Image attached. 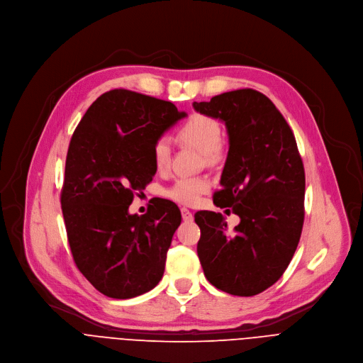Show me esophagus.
Masks as SVG:
<instances>
[{
    "instance_id": "obj_1",
    "label": "esophagus",
    "mask_w": 363,
    "mask_h": 363,
    "mask_svg": "<svg viewBox=\"0 0 363 363\" xmlns=\"http://www.w3.org/2000/svg\"><path fill=\"white\" fill-rule=\"evenodd\" d=\"M181 214H182V219H184L185 222H191L192 219H194V217H192V213H191L188 208H185V207L181 208Z\"/></svg>"
}]
</instances>
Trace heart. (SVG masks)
Masks as SVG:
<instances>
[{
	"instance_id": "heart-1",
	"label": "heart",
	"mask_w": 363,
	"mask_h": 363,
	"mask_svg": "<svg viewBox=\"0 0 363 363\" xmlns=\"http://www.w3.org/2000/svg\"><path fill=\"white\" fill-rule=\"evenodd\" d=\"M181 141L191 144L204 153L208 162L216 160L220 155L223 130L211 116L203 113L191 115L178 130ZM152 159L157 172H166L171 164V140L160 135L152 146ZM210 188L206 177H181L164 189V197L178 204L194 206Z\"/></svg>"
}]
</instances>
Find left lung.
<instances>
[{"instance_id": "8db88e82", "label": "left lung", "mask_w": 363, "mask_h": 363, "mask_svg": "<svg viewBox=\"0 0 363 363\" xmlns=\"http://www.w3.org/2000/svg\"><path fill=\"white\" fill-rule=\"evenodd\" d=\"M194 109L222 119L228 128L222 188L213 201L220 208L230 207L240 219L228 232L220 213H196L201 267L220 291L254 296L283 276L301 239L305 169L295 134L276 105L254 89L194 102Z\"/></svg>"}]
</instances>
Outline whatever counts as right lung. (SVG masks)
<instances>
[{"label": "right lung", "mask_w": 363, "mask_h": 363, "mask_svg": "<svg viewBox=\"0 0 363 363\" xmlns=\"http://www.w3.org/2000/svg\"><path fill=\"white\" fill-rule=\"evenodd\" d=\"M185 112L172 102L125 89L96 99L72 133L61 189L68 245L80 273L101 294L130 299L160 281L181 211L159 199L130 214L152 182V146Z\"/></svg>", "instance_id": "1"}]
</instances>
